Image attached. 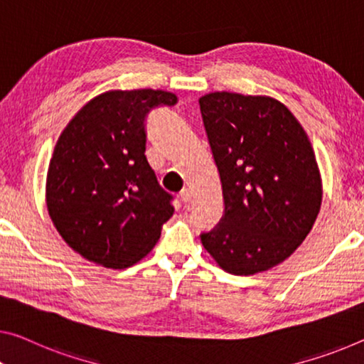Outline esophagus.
Listing matches in <instances>:
<instances>
[{"label":"esophagus","instance_id":"1","mask_svg":"<svg viewBox=\"0 0 364 364\" xmlns=\"http://www.w3.org/2000/svg\"><path fill=\"white\" fill-rule=\"evenodd\" d=\"M181 200L183 201V203H190V201H192V190L183 188L181 192Z\"/></svg>","mask_w":364,"mask_h":364}]
</instances>
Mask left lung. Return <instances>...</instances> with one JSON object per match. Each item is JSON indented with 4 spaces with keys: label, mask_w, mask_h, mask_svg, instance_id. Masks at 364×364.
Listing matches in <instances>:
<instances>
[{
    "label": "left lung",
    "mask_w": 364,
    "mask_h": 364,
    "mask_svg": "<svg viewBox=\"0 0 364 364\" xmlns=\"http://www.w3.org/2000/svg\"><path fill=\"white\" fill-rule=\"evenodd\" d=\"M198 102L225 198V218L201 244L231 275L270 270L303 244L321 211L314 149L275 97L223 91Z\"/></svg>",
    "instance_id": "1"
}]
</instances>
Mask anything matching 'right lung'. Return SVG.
Returning a JSON list of instances; mask_svg holds the SVG:
<instances>
[{
    "mask_svg": "<svg viewBox=\"0 0 364 364\" xmlns=\"http://www.w3.org/2000/svg\"><path fill=\"white\" fill-rule=\"evenodd\" d=\"M177 96L161 89H112L76 112L55 144L46 182L53 226L70 247L105 268L146 257L174 213L148 164L144 117Z\"/></svg>",
    "mask_w": 364,
    "mask_h": 364,
    "instance_id": "add662e5",
    "label": "right lung"
}]
</instances>
